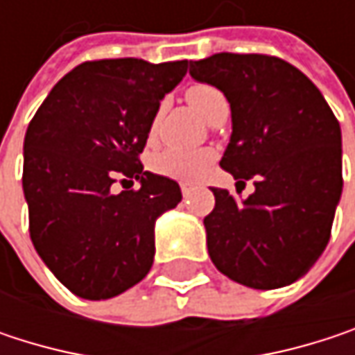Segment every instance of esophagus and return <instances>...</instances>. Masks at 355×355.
<instances>
[{
    "instance_id": "34e87169",
    "label": "esophagus",
    "mask_w": 355,
    "mask_h": 355,
    "mask_svg": "<svg viewBox=\"0 0 355 355\" xmlns=\"http://www.w3.org/2000/svg\"><path fill=\"white\" fill-rule=\"evenodd\" d=\"M180 191H182V197H189L193 193V187L191 184H180Z\"/></svg>"
}]
</instances>
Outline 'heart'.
Segmentation results:
<instances>
[{
    "label": "heart",
    "instance_id": "b5f03b06",
    "mask_svg": "<svg viewBox=\"0 0 355 355\" xmlns=\"http://www.w3.org/2000/svg\"><path fill=\"white\" fill-rule=\"evenodd\" d=\"M187 101L203 119L209 123L222 112L228 110L226 96L209 86V84H195L187 90ZM154 133V127H152ZM216 162V154L211 150H178L168 148L158 152L152 158V171L160 177L173 178L178 182H197L207 175L211 164Z\"/></svg>",
    "mask_w": 355,
    "mask_h": 355
}]
</instances>
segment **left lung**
Returning <instances> with one entry per match:
<instances>
[{
    "label": "left lung",
    "instance_id": "obj_1",
    "mask_svg": "<svg viewBox=\"0 0 355 355\" xmlns=\"http://www.w3.org/2000/svg\"><path fill=\"white\" fill-rule=\"evenodd\" d=\"M191 78L224 92L232 110L220 166L254 193L236 201L211 189L207 250L226 277L254 290L300 279L329 243L341 199V129L319 88L269 55L216 53L191 61Z\"/></svg>",
    "mask_w": 355,
    "mask_h": 355
}]
</instances>
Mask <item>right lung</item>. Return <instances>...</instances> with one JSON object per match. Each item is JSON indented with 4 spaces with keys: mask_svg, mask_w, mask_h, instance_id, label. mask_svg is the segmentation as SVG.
<instances>
[{
    "mask_svg": "<svg viewBox=\"0 0 355 355\" xmlns=\"http://www.w3.org/2000/svg\"><path fill=\"white\" fill-rule=\"evenodd\" d=\"M189 61H86L63 76L24 137L22 189L42 263L76 296L107 300L154 263L156 220L182 199L177 180L144 171L160 101ZM123 182L114 193L112 184ZM140 182L133 191L124 184Z\"/></svg>",
    "mask_w": 355,
    "mask_h": 355,
    "instance_id": "add662e5",
    "label": "right lung"
}]
</instances>
